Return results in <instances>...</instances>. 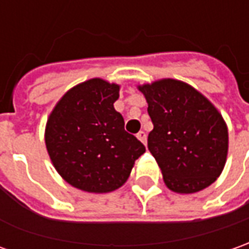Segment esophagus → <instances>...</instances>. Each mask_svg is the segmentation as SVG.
<instances>
[{
    "instance_id": "esophagus-1",
    "label": "esophagus",
    "mask_w": 249,
    "mask_h": 249,
    "mask_svg": "<svg viewBox=\"0 0 249 249\" xmlns=\"http://www.w3.org/2000/svg\"><path fill=\"white\" fill-rule=\"evenodd\" d=\"M136 138H138L139 140H140V142H142V143H143V144L146 146V143H147V135H146V133H144V132H143V131L139 132L138 135H136Z\"/></svg>"
}]
</instances>
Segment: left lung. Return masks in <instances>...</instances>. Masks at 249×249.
<instances>
[{
  "instance_id": "8db88e82",
  "label": "left lung",
  "mask_w": 249,
  "mask_h": 249,
  "mask_svg": "<svg viewBox=\"0 0 249 249\" xmlns=\"http://www.w3.org/2000/svg\"><path fill=\"white\" fill-rule=\"evenodd\" d=\"M144 95L154 129L148 150L176 194L210 187L224 170L229 133L222 114L188 83L160 79L138 86Z\"/></svg>"
}]
</instances>
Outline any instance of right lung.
<instances>
[{
    "instance_id": "obj_1",
    "label": "right lung",
    "mask_w": 249,
    "mask_h": 249,
    "mask_svg": "<svg viewBox=\"0 0 249 249\" xmlns=\"http://www.w3.org/2000/svg\"><path fill=\"white\" fill-rule=\"evenodd\" d=\"M120 84L94 77L69 89L55 103L45 128L50 160L72 187L107 194L123 187L135 160L146 153L124 129L116 111Z\"/></svg>"
}]
</instances>
